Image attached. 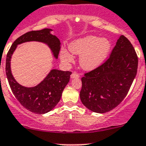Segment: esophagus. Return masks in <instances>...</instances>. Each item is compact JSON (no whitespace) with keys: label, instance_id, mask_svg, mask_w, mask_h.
Listing matches in <instances>:
<instances>
[{"label":"esophagus","instance_id":"34e87169","mask_svg":"<svg viewBox=\"0 0 146 146\" xmlns=\"http://www.w3.org/2000/svg\"><path fill=\"white\" fill-rule=\"evenodd\" d=\"M79 77H80L79 75L76 73H73L71 75H70V78H72V79H73V78H78Z\"/></svg>","mask_w":146,"mask_h":146}]
</instances>
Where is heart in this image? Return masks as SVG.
<instances>
[{
	"instance_id": "b5f03b06",
	"label": "heart",
	"mask_w": 146,
	"mask_h": 146,
	"mask_svg": "<svg viewBox=\"0 0 146 146\" xmlns=\"http://www.w3.org/2000/svg\"><path fill=\"white\" fill-rule=\"evenodd\" d=\"M111 47V43L107 39L89 35L70 43L69 50L73 54L80 55V64L83 69L91 70L100 66L105 62ZM61 59L66 63L73 61L71 55L64 49L61 52Z\"/></svg>"
}]
</instances>
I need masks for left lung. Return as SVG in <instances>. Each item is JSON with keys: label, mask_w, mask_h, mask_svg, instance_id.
<instances>
[{"label": "left lung", "mask_w": 146, "mask_h": 146, "mask_svg": "<svg viewBox=\"0 0 146 146\" xmlns=\"http://www.w3.org/2000/svg\"><path fill=\"white\" fill-rule=\"evenodd\" d=\"M137 68L135 50L122 35L110 58L82 78L80 97L83 105L91 111L100 113L114 109L127 96Z\"/></svg>", "instance_id": "1"}]
</instances>
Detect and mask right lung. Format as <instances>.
Listing matches in <instances>:
<instances>
[{
    "instance_id": "right-lung-1",
    "label": "right lung",
    "mask_w": 146,
    "mask_h": 146,
    "mask_svg": "<svg viewBox=\"0 0 146 146\" xmlns=\"http://www.w3.org/2000/svg\"><path fill=\"white\" fill-rule=\"evenodd\" d=\"M45 28L30 31L19 36L8 51L6 58V76L9 86L17 100L25 109L37 114H44L52 110L60 102L62 92L70 80L71 72L52 69L39 84L33 87H25L19 84L11 72L10 61L12 54L19 44L28 41H39L47 44L56 59L60 50V41Z\"/></svg>"
}]
</instances>
